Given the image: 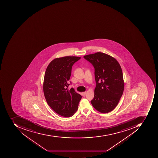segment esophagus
<instances>
[{
  "label": "esophagus",
  "instance_id": "1",
  "mask_svg": "<svg viewBox=\"0 0 158 158\" xmlns=\"http://www.w3.org/2000/svg\"><path fill=\"white\" fill-rule=\"evenodd\" d=\"M82 94H83V95L85 96V95L86 94V92H83Z\"/></svg>",
  "mask_w": 158,
  "mask_h": 158
}]
</instances>
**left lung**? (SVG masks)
Masks as SVG:
<instances>
[{
    "instance_id": "1",
    "label": "left lung",
    "mask_w": 158,
    "mask_h": 158,
    "mask_svg": "<svg viewBox=\"0 0 158 158\" xmlns=\"http://www.w3.org/2000/svg\"><path fill=\"white\" fill-rule=\"evenodd\" d=\"M94 68L96 87L92 105L100 113L112 111L119 103L123 93V78L122 68L114 58L97 52L84 56Z\"/></svg>"
}]
</instances>
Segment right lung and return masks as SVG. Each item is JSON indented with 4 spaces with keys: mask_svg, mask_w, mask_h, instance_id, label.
I'll list each match as a JSON object with an SVG mask.
<instances>
[{
    "mask_svg": "<svg viewBox=\"0 0 158 158\" xmlns=\"http://www.w3.org/2000/svg\"><path fill=\"white\" fill-rule=\"evenodd\" d=\"M77 56L56 58L50 62L44 74L43 91L49 106L57 114L65 117L71 116L77 111L81 95L73 88L67 89L72 68L80 59Z\"/></svg>",
    "mask_w": 158,
    "mask_h": 158,
    "instance_id": "right-lung-1",
    "label": "right lung"
}]
</instances>
